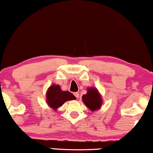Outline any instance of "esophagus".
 Wrapping results in <instances>:
<instances>
[{"label": "esophagus", "instance_id": "esophagus-1", "mask_svg": "<svg viewBox=\"0 0 153 153\" xmlns=\"http://www.w3.org/2000/svg\"><path fill=\"white\" fill-rule=\"evenodd\" d=\"M74 95H75V97L76 98H78L79 97V95H80V94H79V92H75Z\"/></svg>", "mask_w": 153, "mask_h": 153}]
</instances>
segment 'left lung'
<instances>
[{
	"label": "left lung",
	"instance_id": "left-lung-1",
	"mask_svg": "<svg viewBox=\"0 0 153 153\" xmlns=\"http://www.w3.org/2000/svg\"><path fill=\"white\" fill-rule=\"evenodd\" d=\"M82 99L86 107L92 111L100 109L102 104V97L98 90L94 88H88L87 94H83Z\"/></svg>",
	"mask_w": 153,
	"mask_h": 153
}]
</instances>
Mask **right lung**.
I'll list each match as a JSON object with an SVG mask.
<instances>
[{
  "mask_svg": "<svg viewBox=\"0 0 153 153\" xmlns=\"http://www.w3.org/2000/svg\"><path fill=\"white\" fill-rule=\"evenodd\" d=\"M76 99V97L68 91L61 90L58 85H52L46 92V102L52 109L56 110L65 102Z\"/></svg>",
  "mask_w": 153,
  "mask_h": 153,
  "instance_id": "add662e5",
  "label": "right lung"
}]
</instances>
